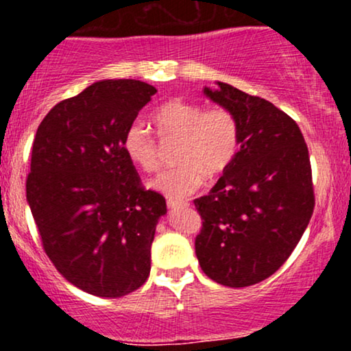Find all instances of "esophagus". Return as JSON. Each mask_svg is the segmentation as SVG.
<instances>
[{"mask_svg":"<svg viewBox=\"0 0 351 351\" xmlns=\"http://www.w3.org/2000/svg\"><path fill=\"white\" fill-rule=\"evenodd\" d=\"M167 204H168V208H170V209H178V208L189 206L188 201H180V199H168Z\"/></svg>","mask_w":351,"mask_h":351,"instance_id":"34e87169","label":"esophagus"}]
</instances>
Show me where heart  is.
Listing matches in <instances>:
<instances>
[{"label":"heart","mask_w":351,"mask_h":351,"mask_svg":"<svg viewBox=\"0 0 351 351\" xmlns=\"http://www.w3.org/2000/svg\"><path fill=\"white\" fill-rule=\"evenodd\" d=\"M152 122L163 142L180 140L175 160L180 165L160 173L150 188L173 199L193 195L211 176L232 167L241 150V123L231 108L173 99L153 112ZM122 148L135 167L153 173L162 167V150L148 128L135 120L122 136Z\"/></svg>","instance_id":"b5f03b06"}]
</instances>
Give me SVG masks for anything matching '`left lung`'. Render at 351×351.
Wrapping results in <instances>:
<instances>
[{
  "label": "left lung",
  "instance_id": "left-lung-1",
  "mask_svg": "<svg viewBox=\"0 0 351 351\" xmlns=\"http://www.w3.org/2000/svg\"><path fill=\"white\" fill-rule=\"evenodd\" d=\"M204 94L231 108L241 150L206 196L195 249L209 279L228 287L263 282L289 259L315 206L308 148L299 125L269 100L217 82Z\"/></svg>",
  "mask_w": 351,
  "mask_h": 351
}]
</instances>
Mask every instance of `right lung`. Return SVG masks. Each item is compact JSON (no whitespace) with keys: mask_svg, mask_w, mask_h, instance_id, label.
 <instances>
[{"mask_svg":"<svg viewBox=\"0 0 351 351\" xmlns=\"http://www.w3.org/2000/svg\"><path fill=\"white\" fill-rule=\"evenodd\" d=\"M155 94L140 80H100L52 107L36 132L26 199L43 247L92 295L123 297L150 276L167 203L145 189L122 136Z\"/></svg>","mask_w":351,"mask_h":351,"instance_id":"right-lung-1","label":"right lung"}]
</instances>
